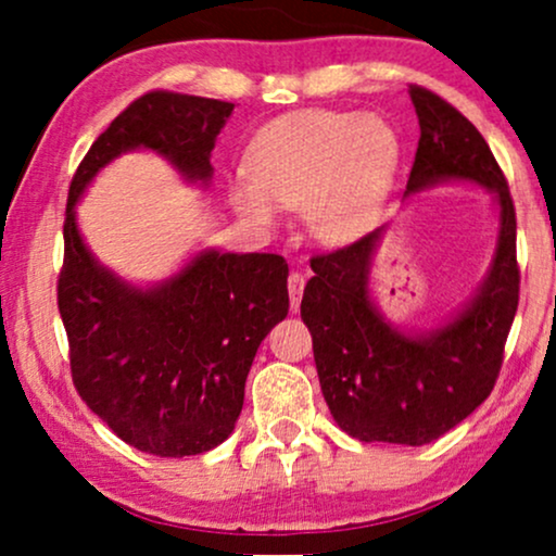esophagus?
Wrapping results in <instances>:
<instances>
[{
    "instance_id": "1",
    "label": "esophagus",
    "mask_w": 556,
    "mask_h": 556,
    "mask_svg": "<svg viewBox=\"0 0 556 556\" xmlns=\"http://www.w3.org/2000/svg\"><path fill=\"white\" fill-rule=\"evenodd\" d=\"M304 293V276L299 270H293L289 276V296H291V309L299 312V304H302Z\"/></svg>"
}]
</instances>
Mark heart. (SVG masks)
Segmentation results:
<instances>
[{
  "mask_svg": "<svg viewBox=\"0 0 556 556\" xmlns=\"http://www.w3.org/2000/svg\"><path fill=\"white\" fill-rule=\"evenodd\" d=\"M401 166V137L377 114L293 111L265 124L247 150V176L228 185L241 218L273 226L278 205L302 207L312 239L356 241L380 213Z\"/></svg>",
  "mask_w": 556,
  "mask_h": 556,
  "instance_id": "obj_1",
  "label": "heart"
}]
</instances>
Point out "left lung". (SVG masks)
Segmentation results:
<instances>
[{
    "label": "left lung",
    "instance_id": "obj_1",
    "mask_svg": "<svg viewBox=\"0 0 556 556\" xmlns=\"http://www.w3.org/2000/svg\"><path fill=\"white\" fill-rule=\"evenodd\" d=\"M419 148L403 198L445 181L492 192L497 247L481 286L440 328H395L371 302L369 273L384 228L312 257L302 319L312 332L319 384L332 419L358 442L421 447L471 416L497 382L518 312L515 205L479 129L432 90L410 85Z\"/></svg>",
    "mask_w": 556,
    "mask_h": 556
}]
</instances>
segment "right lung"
Wrapping results in <instances>:
<instances>
[{"label":"right lung","instance_id":"right-lung-1","mask_svg":"<svg viewBox=\"0 0 556 556\" xmlns=\"http://www.w3.org/2000/svg\"><path fill=\"white\" fill-rule=\"evenodd\" d=\"M233 103L153 90L90 146L70 185L59 315L72 382L119 440L161 458L218 447L233 432L260 343L289 315L280 254L202 250L161 283H129L85 247L75 205L101 168L153 150L192 185L213 179L215 137Z\"/></svg>","mask_w":556,"mask_h":556}]
</instances>
